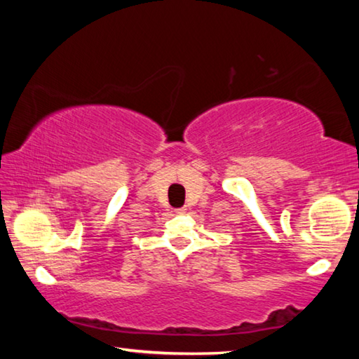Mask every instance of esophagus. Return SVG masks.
I'll return each instance as SVG.
<instances>
[{"label": "esophagus", "instance_id": "1", "mask_svg": "<svg viewBox=\"0 0 359 359\" xmlns=\"http://www.w3.org/2000/svg\"><path fill=\"white\" fill-rule=\"evenodd\" d=\"M175 212H177V214H185V212H187V208H180V209H177Z\"/></svg>", "mask_w": 359, "mask_h": 359}]
</instances>
